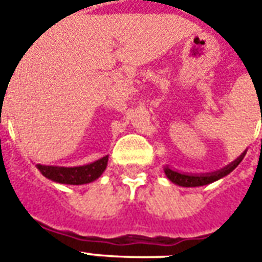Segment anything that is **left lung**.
<instances>
[{"label":"left lung","mask_w":262,"mask_h":262,"mask_svg":"<svg viewBox=\"0 0 262 262\" xmlns=\"http://www.w3.org/2000/svg\"><path fill=\"white\" fill-rule=\"evenodd\" d=\"M247 153V150L240 156L237 157L233 163H230L229 165H226L223 168H220L217 171H213V172H206V174H189V172H180V171L172 170L168 165L164 167V172L167 178L170 180L171 182H174L176 185H180V187H202V185H208V184H212V182L217 181L220 178H223L227 174H230L231 171L236 168L237 165L242 163V160L244 159V156Z\"/></svg>","instance_id":"left-lung-1"}]
</instances>
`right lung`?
<instances>
[{
  "label": "right lung",
  "instance_id": "obj_1",
  "mask_svg": "<svg viewBox=\"0 0 262 262\" xmlns=\"http://www.w3.org/2000/svg\"><path fill=\"white\" fill-rule=\"evenodd\" d=\"M108 156L97 160L90 164L78 165V167H59V165H43L37 164V170L42 172L43 177L59 184L67 185H84L95 181L102 172L106 170Z\"/></svg>",
  "mask_w": 262,
  "mask_h": 262
}]
</instances>
